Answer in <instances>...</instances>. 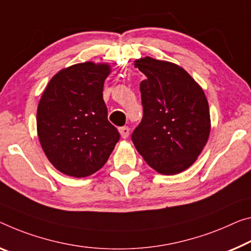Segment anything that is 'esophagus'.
<instances>
[{
	"label": "esophagus",
	"mask_w": 251,
	"mask_h": 251,
	"mask_svg": "<svg viewBox=\"0 0 251 251\" xmlns=\"http://www.w3.org/2000/svg\"><path fill=\"white\" fill-rule=\"evenodd\" d=\"M119 131H120V134H121V137L123 139H126V138L129 137V132H130L129 126H121V128L119 129Z\"/></svg>",
	"instance_id": "1"
}]
</instances>
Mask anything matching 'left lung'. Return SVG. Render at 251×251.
I'll list each match as a JSON object with an SVG mask.
<instances>
[{"label": "left lung", "mask_w": 251, "mask_h": 251, "mask_svg": "<svg viewBox=\"0 0 251 251\" xmlns=\"http://www.w3.org/2000/svg\"><path fill=\"white\" fill-rule=\"evenodd\" d=\"M134 66L147 78L140 83L144 115L131 140L150 167L165 175L178 174L194 163L209 138L205 94L175 64L146 57Z\"/></svg>", "instance_id": "1"}]
</instances>
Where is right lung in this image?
<instances>
[{
	"label": "right lung",
	"instance_id": "obj_1",
	"mask_svg": "<svg viewBox=\"0 0 251 251\" xmlns=\"http://www.w3.org/2000/svg\"><path fill=\"white\" fill-rule=\"evenodd\" d=\"M106 64H77L60 71L46 87L37 110V130L46 156L68 176L94 174L120 139L107 120L103 100Z\"/></svg>",
	"mask_w": 251,
	"mask_h": 251
}]
</instances>
